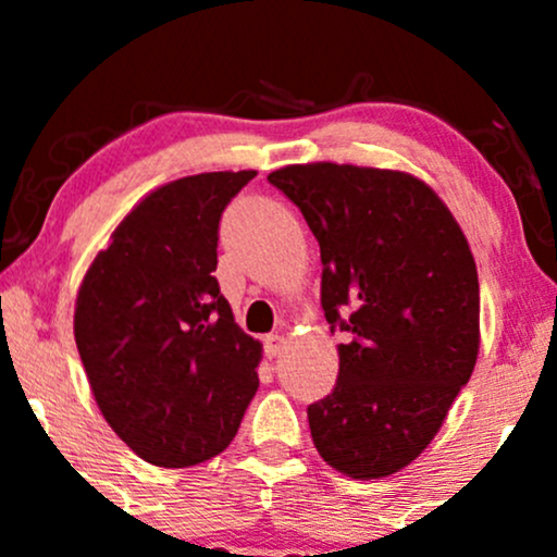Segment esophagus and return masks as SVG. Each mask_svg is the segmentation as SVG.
Returning <instances> with one entry per match:
<instances>
[{"mask_svg": "<svg viewBox=\"0 0 557 557\" xmlns=\"http://www.w3.org/2000/svg\"><path fill=\"white\" fill-rule=\"evenodd\" d=\"M283 348H285L283 335H267L264 337V354L270 356V359H277V356L283 354Z\"/></svg>", "mask_w": 557, "mask_h": 557, "instance_id": "34e87169", "label": "esophagus"}]
</instances>
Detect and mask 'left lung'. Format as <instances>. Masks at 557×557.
I'll use <instances>...</instances> for the list:
<instances>
[{
	"mask_svg": "<svg viewBox=\"0 0 557 557\" xmlns=\"http://www.w3.org/2000/svg\"><path fill=\"white\" fill-rule=\"evenodd\" d=\"M322 253V309L341 372L309 406L319 456L354 479L403 469L432 443L474 372L479 277L466 235L426 183L354 164L267 177Z\"/></svg>",
	"mask_w": 557,
	"mask_h": 557,
	"instance_id": "8db88e82",
	"label": "left lung"
}]
</instances>
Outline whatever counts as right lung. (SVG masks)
I'll return each mask as SVG.
<instances>
[{
  "mask_svg": "<svg viewBox=\"0 0 557 557\" xmlns=\"http://www.w3.org/2000/svg\"><path fill=\"white\" fill-rule=\"evenodd\" d=\"M257 172L162 185L112 233L75 300V345L96 406L144 461L185 469L233 443L257 395L261 343L216 283L222 212Z\"/></svg>",
  "mask_w": 557,
  "mask_h": 557,
  "instance_id": "obj_1",
  "label": "right lung"
}]
</instances>
